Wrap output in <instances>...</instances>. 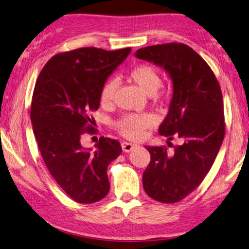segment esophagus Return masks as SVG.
<instances>
[{
    "label": "esophagus",
    "mask_w": 249,
    "mask_h": 249,
    "mask_svg": "<svg viewBox=\"0 0 249 249\" xmlns=\"http://www.w3.org/2000/svg\"><path fill=\"white\" fill-rule=\"evenodd\" d=\"M121 146H122V150H124V152H130V151H132L134 146H136V144L131 143V142L124 141V142H122V143H121Z\"/></svg>",
    "instance_id": "34e87169"
}]
</instances>
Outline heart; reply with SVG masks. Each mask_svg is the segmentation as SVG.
Here are the masks:
<instances>
[{"label": "heart", "instance_id": "1", "mask_svg": "<svg viewBox=\"0 0 249 249\" xmlns=\"http://www.w3.org/2000/svg\"><path fill=\"white\" fill-rule=\"evenodd\" d=\"M129 77L142 90L148 95L156 93L162 86V77L156 67L148 64H140L133 67ZM119 83L116 78H110L104 84L100 91V103L103 106H110L115 100ZM157 124V117L153 113H125L115 121V128L122 136L132 140L141 139L146 129Z\"/></svg>", "mask_w": 249, "mask_h": 249}]
</instances>
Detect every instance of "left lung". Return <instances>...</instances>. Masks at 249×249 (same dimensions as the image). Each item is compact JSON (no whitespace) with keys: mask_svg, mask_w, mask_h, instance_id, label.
Here are the masks:
<instances>
[{"mask_svg":"<svg viewBox=\"0 0 249 249\" xmlns=\"http://www.w3.org/2000/svg\"><path fill=\"white\" fill-rule=\"evenodd\" d=\"M136 56L169 72L173 97L159 133L183 140L172 152L163 145L145 146L151 160L142 177L143 189L158 202H180L204 180L223 143L221 86L205 60L185 44L152 45L138 50Z\"/></svg>","mask_w":249,"mask_h":249,"instance_id":"left-lung-1","label":"left lung"}]
</instances>
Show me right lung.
Segmentation results:
<instances>
[{"label":"right lung","mask_w":249,"mask_h":249,"mask_svg":"<svg viewBox=\"0 0 249 249\" xmlns=\"http://www.w3.org/2000/svg\"><path fill=\"white\" fill-rule=\"evenodd\" d=\"M130 52V47H83L59 53L45 64L36 80L31 120L40 154L57 184L81 204L108 194V165L122 152L119 141L105 137L91 152L83 148L80 138L97 133L90 112L99 108L108 76Z\"/></svg>","instance_id":"1"}]
</instances>
